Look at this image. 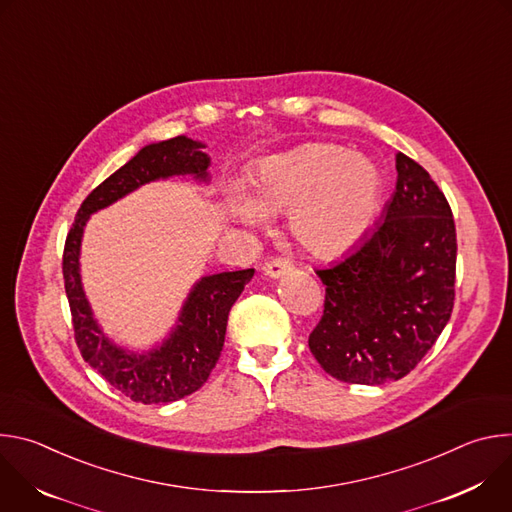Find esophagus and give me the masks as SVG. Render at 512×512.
Returning <instances> with one entry per match:
<instances>
[{"instance_id":"esophagus-1","label":"esophagus","mask_w":512,"mask_h":512,"mask_svg":"<svg viewBox=\"0 0 512 512\" xmlns=\"http://www.w3.org/2000/svg\"><path fill=\"white\" fill-rule=\"evenodd\" d=\"M289 271H291V263L287 259H271L263 265V273L271 279H279Z\"/></svg>"}]
</instances>
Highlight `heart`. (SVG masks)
<instances>
[{"label":"heart","mask_w":512,"mask_h":512,"mask_svg":"<svg viewBox=\"0 0 512 512\" xmlns=\"http://www.w3.org/2000/svg\"><path fill=\"white\" fill-rule=\"evenodd\" d=\"M253 194L233 182L225 208L235 223L261 229L287 212V231L302 249L332 259L362 241L373 227L383 174L362 154L334 143H306L267 156L251 176Z\"/></svg>","instance_id":"heart-1"}]
</instances>
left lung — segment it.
Segmentation results:
<instances>
[{
	"mask_svg": "<svg viewBox=\"0 0 512 512\" xmlns=\"http://www.w3.org/2000/svg\"><path fill=\"white\" fill-rule=\"evenodd\" d=\"M397 186L379 223L352 253L318 269L324 316L310 350L334 379L383 385L411 373L454 308L456 227L431 176L397 154Z\"/></svg>",
	"mask_w": 512,
	"mask_h": 512,
	"instance_id": "8db88e82",
	"label": "left lung"
}]
</instances>
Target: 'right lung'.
Listing matches in <instances>:
<instances>
[{
	"mask_svg": "<svg viewBox=\"0 0 512 512\" xmlns=\"http://www.w3.org/2000/svg\"><path fill=\"white\" fill-rule=\"evenodd\" d=\"M204 148L202 141L186 135L145 145L85 198L64 243V289L79 350L89 367L135 403H172L206 383L225 344L229 312L255 269L200 277L168 336L150 350H131L103 332L87 300L81 277L83 233L91 214L150 182L180 176L208 184L210 156L202 152Z\"/></svg>",
	"mask_w": 512,
	"mask_h": 512,
	"instance_id": "obj_1",
	"label": "right lung"
}]
</instances>
